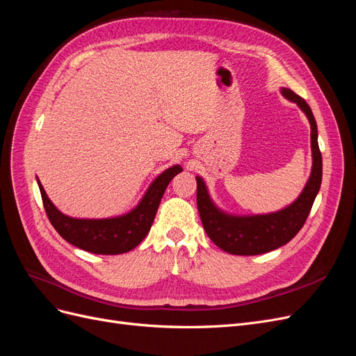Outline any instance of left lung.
<instances>
[{"label":"left lung","mask_w":356,"mask_h":356,"mask_svg":"<svg viewBox=\"0 0 356 356\" xmlns=\"http://www.w3.org/2000/svg\"><path fill=\"white\" fill-rule=\"evenodd\" d=\"M285 99L297 104L310 123L312 170L305 188L288 207L276 212L238 215L221 209L209 195L207 182L197 181V208L203 229L222 251L234 255H258L288 243L303 227L321 188L322 156L318 145V126L307 102L288 88H281Z\"/></svg>","instance_id":"obj_1"}]
</instances>
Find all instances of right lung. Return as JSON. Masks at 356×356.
Returning a JSON list of instances; mask_svg holds the SVG:
<instances>
[{
    "label": "right lung",
    "mask_w": 356,
    "mask_h": 356,
    "mask_svg": "<svg viewBox=\"0 0 356 356\" xmlns=\"http://www.w3.org/2000/svg\"><path fill=\"white\" fill-rule=\"evenodd\" d=\"M182 172L179 165L165 169L153 179L136 207L126 213L108 218H75L60 212L49 199L37 178L44 209L53 227L71 245L83 251L102 255H115L132 251L152 229L157 208L165 190L175 175Z\"/></svg>",
    "instance_id": "obj_1"
}]
</instances>
